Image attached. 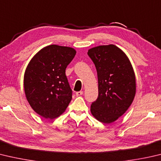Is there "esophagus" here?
Segmentation results:
<instances>
[{
  "label": "esophagus",
  "mask_w": 161,
  "mask_h": 161,
  "mask_svg": "<svg viewBox=\"0 0 161 161\" xmlns=\"http://www.w3.org/2000/svg\"><path fill=\"white\" fill-rule=\"evenodd\" d=\"M83 92L82 91H80V92H76V95H77V96H81L83 94Z\"/></svg>",
  "instance_id": "34e87169"
}]
</instances>
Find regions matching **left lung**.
Here are the masks:
<instances>
[{"label":"left lung","instance_id":"left-lung-1","mask_svg":"<svg viewBox=\"0 0 161 161\" xmlns=\"http://www.w3.org/2000/svg\"><path fill=\"white\" fill-rule=\"evenodd\" d=\"M87 54L98 75V96L91 105L93 117L103 123L115 122L131 106L136 93L135 75L130 60L116 46H99Z\"/></svg>","mask_w":161,"mask_h":161}]
</instances>
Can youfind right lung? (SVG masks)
I'll use <instances>...</instances> for the list:
<instances>
[{
	"instance_id": "1",
	"label": "right lung",
	"mask_w": 161,
	"mask_h": 161,
	"mask_svg": "<svg viewBox=\"0 0 161 161\" xmlns=\"http://www.w3.org/2000/svg\"><path fill=\"white\" fill-rule=\"evenodd\" d=\"M76 54L74 48L50 45L34 55L27 65L24 87L29 103L43 118L60 116L72 100L65 69Z\"/></svg>"
}]
</instances>
